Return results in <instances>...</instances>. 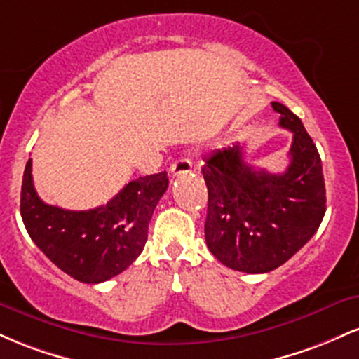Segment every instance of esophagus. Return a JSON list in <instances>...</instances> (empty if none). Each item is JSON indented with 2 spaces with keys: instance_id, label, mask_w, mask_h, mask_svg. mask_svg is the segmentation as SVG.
I'll return each instance as SVG.
<instances>
[{
  "instance_id": "1",
  "label": "esophagus",
  "mask_w": 359,
  "mask_h": 359,
  "mask_svg": "<svg viewBox=\"0 0 359 359\" xmlns=\"http://www.w3.org/2000/svg\"><path fill=\"white\" fill-rule=\"evenodd\" d=\"M170 172H172V175H174V177L189 174V172H192V163H191V160H187V158L175 160V162L172 163Z\"/></svg>"
}]
</instances>
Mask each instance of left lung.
<instances>
[{"mask_svg":"<svg viewBox=\"0 0 359 359\" xmlns=\"http://www.w3.org/2000/svg\"><path fill=\"white\" fill-rule=\"evenodd\" d=\"M278 125L294 133L283 174L253 168L243 147L216 150L204 158L208 185V248L222 265L245 273H266L294 257L314 236L325 212L319 151L299 116L271 102Z\"/></svg>","mask_w":359,"mask_h":359,"instance_id":"1","label":"left lung"}]
</instances>
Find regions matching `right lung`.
Instances as JSON below:
<instances>
[{
  "instance_id": "right-lung-1",
  "label": "right lung",
  "mask_w": 359,
  "mask_h": 359,
  "mask_svg": "<svg viewBox=\"0 0 359 359\" xmlns=\"http://www.w3.org/2000/svg\"><path fill=\"white\" fill-rule=\"evenodd\" d=\"M168 187L167 172L131 180L108 204L67 211L45 204L25 167L20 212L45 257L82 283H101L126 270L145 248L148 222Z\"/></svg>"
}]
</instances>
